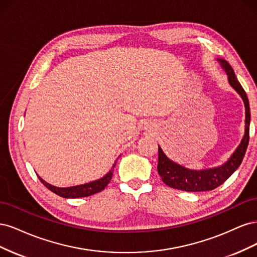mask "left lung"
Returning <instances> with one entry per match:
<instances>
[{"mask_svg": "<svg viewBox=\"0 0 257 257\" xmlns=\"http://www.w3.org/2000/svg\"><path fill=\"white\" fill-rule=\"evenodd\" d=\"M220 65L227 75L228 82L238 94L242 98L245 107V130L243 138L241 139L240 145L237 147L235 152L231 157L224 163L223 165L214 168L203 169V170H193L186 168L178 163L167 158V155L163 152L162 148L159 146V163L158 172L161 176L163 182L173 189L181 190L185 192H203L211 191L217 186L224 183L227 179L236 172V169L240 166L241 162L246 151L248 145V133H250V120L251 112L250 106H248V99L246 93L241 87L237 77L234 73V69L228 64L227 61L224 59H216Z\"/></svg>", "mask_w": 257, "mask_h": 257, "instance_id": "obj_1", "label": "left lung"}]
</instances>
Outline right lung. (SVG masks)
<instances>
[{"label": "right lung", "mask_w": 257, "mask_h": 257, "mask_svg": "<svg viewBox=\"0 0 257 257\" xmlns=\"http://www.w3.org/2000/svg\"><path fill=\"white\" fill-rule=\"evenodd\" d=\"M116 161L114 162V164L112 165L111 169L108 172L104 177L97 179V180L91 181L84 184L80 185H75V186H69V188H59V186H54L48 182H46L45 180L38 176V179H40L41 182L46 186V188L49 189L51 192H53L57 195L64 197V198H78V197H87L91 196L93 194H96L100 191H103L107 184L110 182L112 174H113V169L115 167Z\"/></svg>", "instance_id": "add662e5"}]
</instances>
